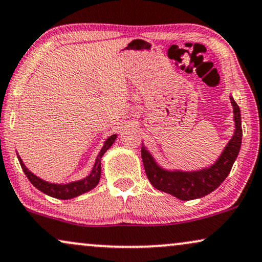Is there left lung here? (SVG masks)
I'll return each mask as SVG.
<instances>
[{
  "mask_svg": "<svg viewBox=\"0 0 262 262\" xmlns=\"http://www.w3.org/2000/svg\"><path fill=\"white\" fill-rule=\"evenodd\" d=\"M230 100L234 114V134L217 161L209 168L197 171H171L163 169L156 163L154 157L142 144L141 158L144 162L145 171L155 188L167 192L181 201H191L207 196L223 184L239 154L243 135L239 106L232 97H230Z\"/></svg>",
  "mask_w": 262,
  "mask_h": 262,
  "instance_id": "obj_1",
  "label": "left lung"
}]
</instances>
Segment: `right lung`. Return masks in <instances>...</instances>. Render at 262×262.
Listing matches in <instances>:
<instances>
[{
    "mask_svg": "<svg viewBox=\"0 0 262 262\" xmlns=\"http://www.w3.org/2000/svg\"><path fill=\"white\" fill-rule=\"evenodd\" d=\"M116 138H117V135L114 134L111 135L110 138L106 139L104 146H102L100 152H99L97 160H95L94 167H93L91 174H89L87 178L82 179V180H78V181H72V183H69V184H52V183H48V181L42 180V179L36 177L35 174H32L31 171L25 167V164L23 163L21 158L19 157V156H18V160H19V163L21 165L23 170H24L25 175L30 180V183L34 185L36 188H38L39 191L43 192V193L48 194V196L58 198V200H71V198L77 197L82 193H85V192L91 191L92 188L97 186L99 180H100V175H101V157L104 156L105 152L111 147V145L115 142Z\"/></svg>",
    "mask_w": 262,
    "mask_h": 262,
    "instance_id": "right-lung-1",
    "label": "right lung"
}]
</instances>
